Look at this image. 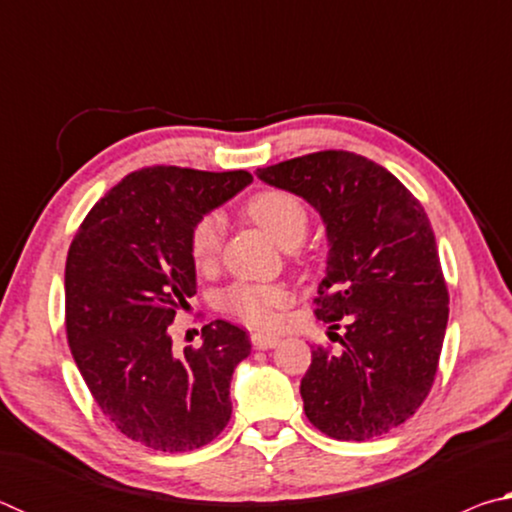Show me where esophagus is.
<instances>
[{
	"label": "esophagus",
	"instance_id": "34e87169",
	"mask_svg": "<svg viewBox=\"0 0 512 512\" xmlns=\"http://www.w3.org/2000/svg\"><path fill=\"white\" fill-rule=\"evenodd\" d=\"M250 341H253V348L255 350H271V348H275L277 343H280V336H275V334H253L250 336Z\"/></svg>",
	"mask_w": 512,
	"mask_h": 512
}]
</instances>
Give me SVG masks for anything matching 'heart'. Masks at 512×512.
<instances>
[{
  "label": "heart",
  "mask_w": 512,
  "mask_h": 512,
  "mask_svg": "<svg viewBox=\"0 0 512 512\" xmlns=\"http://www.w3.org/2000/svg\"><path fill=\"white\" fill-rule=\"evenodd\" d=\"M246 214L271 237L277 246L296 248L307 235L309 212L296 194L284 189H264L250 196ZM223 225L219 214H205L189 232V255L198 268H210L221 248ZM287 291L273 284L237 282L221 296V309L253 327L275 323L277 311L287 305Z\"/></svg>",
  "instance_id": "1"
}]
</instances>
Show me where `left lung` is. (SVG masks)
<instances>
[{
	"mask_svg": "<svg viewBox=\"0 0 512 512\" xmlns=\"http://www.w3.org/2000/svg\"><path fill=\"white\" fill-rule=\"evenodd\" d=\"M257 176L305 198L327 230L316 318L343 350H311L300 381L307 418L336 440L384 436L427 400L443 350L449 296L429 216L391 171L350 151L309 153Z\"/></svg>",
	"mask_w": 512,
	"mask_h": 512,
	"instance_id": "left-lung-1",
	"label": "left lung"
}]
</instances>
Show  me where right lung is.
I'll list each match as a JSON object with an SVG mask.
<instances>
[{"instance_id":"obj_1","label":"right lung","mask_w":512,"mask_h":512,"mask_svg":"<svg viewBox=\"0 0 512 512\" xmlns=\"http://www.w3.org/2000/svg\"><path fill=\"white\" fill-rule=\"evenodd\" d=\"M250 183L248 171H133L92 207L69 246V350L103 415L149 449L192 452L232 415L230 379L250 354L248 334L212 320L201 348L176 354L169 325L196 293L192 225Z\"/></svg>"}]
</instances>
